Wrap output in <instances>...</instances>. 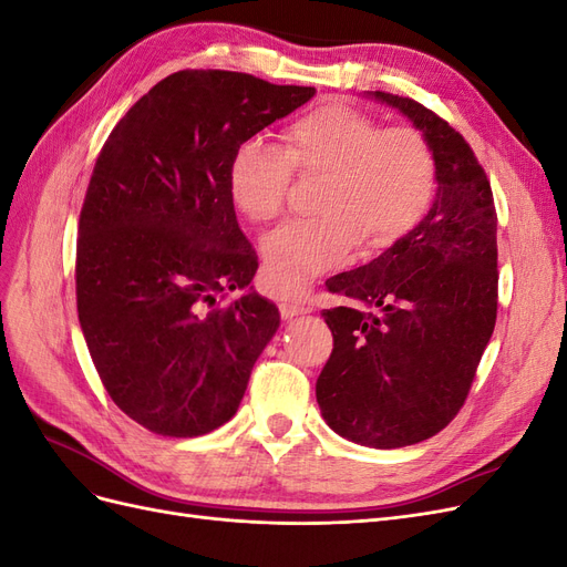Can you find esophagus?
I'll list each match as a JSON object with an SVG mask.
<instances>
[{
    "mask_svg": "<svg viewBox=\"0 0 567 567\" xmlns=\"http://www.w3.org/2000/svg\"><path fill=\"white\" fill-rule=\"evenodd\" d=\"M279 312L284 319H293L298 315H307L312 312V305L310 302H302V300H284L279 305Z\"/></svg>",
    "mask_w": 567,
    "mask_h": 567,
    "instance_id": "1",
    "label": "esophagus"
}]
</instances>
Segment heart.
I'll list each match as a JSON object with an SVG mask.
<instances>
[{
  "mask_svg": "<svg viewBox=\"0 0 567 567\" xmlns=\"http://www.w3.org/2000/svg\"><path fill=\"white\" fill-rule=\"evenodd\" d=\"M284 146L252 136L227 167L234 208L252 221L277 219L293 173L321 177L315 217L286 221L262 241V281L274 296H298L359 244L381 252L414 231L435 198L437 158L416 127H381L348 104L317 106L286 125Z\"/></svg>",
  "mask_w": 567,
  "mask_h": 567,
  "instance_id": "1",
  "label": "heart"
}]
</instances>
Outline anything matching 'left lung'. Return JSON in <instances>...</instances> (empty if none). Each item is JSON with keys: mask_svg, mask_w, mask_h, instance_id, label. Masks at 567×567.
Wrapping results in <instances>:
<instances>
[{"mask_svg": "<svg viewBox=\"0 0 567 567\" xmlns=\"http://www.w3.org/2000/svg\"><path fill=\"white\" fill-rule=\"evenodd\" d=\"M427 136L437 196L373 262L326 281L354 307L323 310L333 352L317 379L323 421L375 450L440 433L466 402L499 300L492 186L471 144L435 111L375 92Z\"/></svg>", "mask_w": 567, "mask_h": 567, "instance_id": "8db88e82", "label": "left lung"}]
</instances>
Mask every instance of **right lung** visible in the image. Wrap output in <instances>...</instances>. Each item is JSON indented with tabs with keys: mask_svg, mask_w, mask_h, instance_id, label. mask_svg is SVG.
I'll list each match as a JSON object with an SVG mask.
<instances>
[{
	"mask_svg": "<svg viewBox=\"0 0 567 567\" xmlns=\"http://www.w3.org/2000/svg\"><path fill=\"white\" fill-rule=\"evenodd\" d=\"M315 92L177 71L99 151L78 221V317L111 400L151 433L196 437L227 423L279 329L269 300H227L257 269L227 167L238 144Z\"/></svg>",
	"mask_w": 567,
	"mask_h": 567,
	"instance_id": "right-lung-1",
	"label": "right lung"
}]
</instances>
